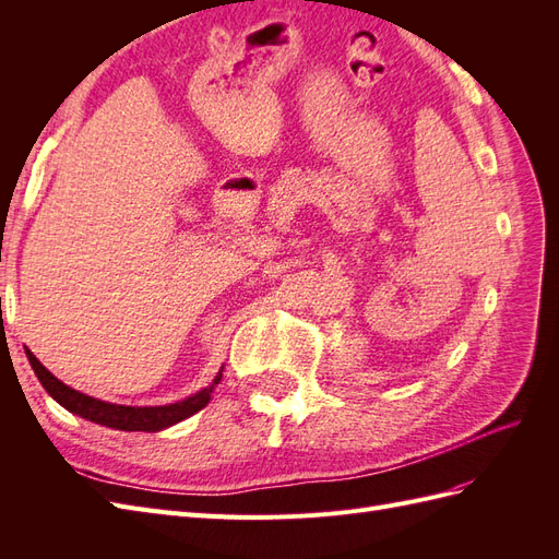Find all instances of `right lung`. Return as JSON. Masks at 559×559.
I'll use <instances>...</instances> for the list:
<instances>
[{"label":"right lung","mask_w":559,"mask_h":559,"mask_svg":"<svg viewBox=\"0 0 559 559\" xmlns=\"http://www.w3.org/2000/svg\"><path fill=\"white\" fill-rule=\"evenodd\" d=\"M27 359L35 376L39 378L41 386L46 392L53 396L62 408H67L70 413L95 421V425H103L109 429H118V431H163L167 427L177 425V421L195 415L198 411L205 408L212 399L214 386L222 380V373L216 376V380L202 389V392L189 396L186 401L173 403V405H158V408H130V405H114V403H105L97 401L93 396H86L76 392V389L62 384L56 376H50L48 370L41 366V361L35 357V354L27 352Z\"/></svg>","instance_id":"right-lung-1"}]
</instances>
